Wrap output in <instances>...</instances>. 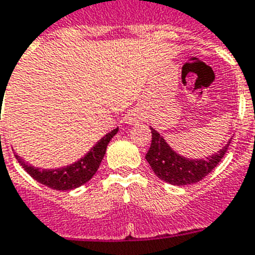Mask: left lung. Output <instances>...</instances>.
<instances>
[{
	"label": "left lung",
	"instance_id": "left-lung-1",
	"mask_svg": "<svg viewBox=\"0 0 255 255\" xmlns=\"http://www.w3.org/2000/svg\"><path fill=\"white\" fill-rule=\"evenodd\" d=\"M152 140L150 149L146 154V160L154 173L165 182L176 186H185L196 183L212 172L218 165L226 151L229 149L231 140L225 147L204 159H189L177 154L160 136L158 130L150 128Z\"/></svg>",
	"mask_w": 255,
	"mask_h": 255
}]
</instances>
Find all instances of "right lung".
<instances>
[{
  "label": "right lung",
  "mask_w": 255,
  "mask_h": 255,
  "mask_svg": "<svg viewBox=\"0 0 255 255\" xmlns=\"http://www.w3.org/2000/svg\"><path fill=\"white\" fill-rule=\"evenodd\" d=\"M119 128H115L112 132L101 138L96 145L78 161H75L73 164L66 165L63 168H55V169H39L33 165L28 164L19 155L16 156V160L24 169L42 185L47 186L50 189L54 190H73L77 189L79 186L85 185L86 182L94 177L96 173L100 163L103 160L104 155L106 151V146L110 142L113 137L117 134Z\"/></svg>",
  "instance_id": "1"
}]
</instances>
